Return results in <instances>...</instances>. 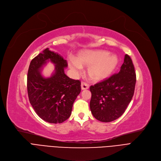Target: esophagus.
I'll use <instances>...</instances> for the list:
<instances>
[{"instance_id": "34e87169", "label": "esophagus", "mask_w": 161, "mask_h": 161, "mask_svg": "<svg viewBox=\"0 0 161 161\" xmlns=\"http://www.w3.org/2000/svg\"><path fill=\"white\" fill-rule=\"evenodd\" d=\"M88 88H89L88 84H87L86 82H82V83H81V89L82 90H86V89H88Z\"/></svg>"}]
</instances>
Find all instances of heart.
Listing matches in <instances>:
<instances>
[{"mask_svg": "<svg viewBox=\"0 0 161 161\" xmlns=\"http://www.w3.org/2000/svg\"><path fill=\"white\" fill-rule=\"evenodd\" d=\"M118 64L117 57L102 50H86L81 52L75 59L69 60L68 65L72 72L77 75L81 67H88L89 78L93 81L105 79L115 69Z\"/></svg>", "mask_w": 161, "mask_h": 161, "instance_id": "heart-1", "label": "heart"}]
</instances>
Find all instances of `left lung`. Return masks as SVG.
<instances>
[{"label": "left lung", "instance_id": "left-lung-1", "mask_svg": "<svg viewBox=\"0 0 161 161\" xmlns=\"http://www.w3.org/2000/svg\"><path fill=\"white\" fill-rule=\"evenodd\" d=\"M136 82V75L132 61L126 54L118 73L90 86V108L93 116L104 122L119 118L132 100Z\"/></svg>", "mask_w": 161, "mask_h": 161}]
</instances>
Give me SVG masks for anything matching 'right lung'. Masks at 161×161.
Listing matches in <instances>:
<instances>
[{
    "mask_svg": "<svg viewBox=\"0 0 161 161\" xmlns=\"http://www.w3.org/2000/svg\"><path fill=\"white\" fill-rule=\"evenodd\" d=\"M48 61L55 65V70L51 77L45 78L41 71ZM67 65V60L48 48L29 65L27 92L30 103L38 116L49 123H62L69 117L73 103L80 92V80L65 74L64 68Z\"/></svg>",
    "mask_w": 161,
    "mask_h": 161,
    "instance_id": "1",
    "label": "right lung"
}]
</instances>
